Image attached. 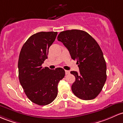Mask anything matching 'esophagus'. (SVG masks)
Here are the masks:
<instances>
[{
  "label": "esophagus",
  "instance_id": "obj_1",
  "mask_svg": "<svg viewBox=\"0 0 123 123\" xmlns=\"http://www.w3.org/2000/svg\"><path fill=\"white\" fill-rule=\"evenodd\" d=\"M70 73V72L69 71H67V70H65V74L66 75H68V74H69Z\"/></svg>",
  "mask_w": 123,
  "mask_h": 123
}]
</instances>
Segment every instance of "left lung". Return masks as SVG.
Returning <instances> with one entry per match:
<instances>
[{
  "label": "left lung",
  "mask_w": 123,
  "mask_h": 123,
  "mask_svg": "<svg viewBox=\"0 0 123 123\" xmlns=\"http://www.w3.org/2000/svg\"><path fill=\"white\" fill-rule=\"evenodd\" d=\"M58 40L68 49L71 58L76 60L79 72L71 71L75 77L72 91L79 99H93L102 91L106 82V64L96 41L87 32L71 30L61 32Z\"/></svg>",
  "instance_id": "1"
}]
</instances>
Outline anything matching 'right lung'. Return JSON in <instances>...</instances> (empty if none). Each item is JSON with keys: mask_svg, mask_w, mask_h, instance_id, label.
Masks as SVG:
<instances>
[{"mask_svg": "<svg viewBox=\"0 0 123 123\" xmlns=\"http://www.w3.org/2000/svg\"><path fill=\"white\" fill-rule=\"evenodd\" d=\"M57 32H39L32 35L23 45L18 62V78L27 98L40 106L54 100L58 84L65 72L61 68H43L48 49L55 41Z\"/></svg>", "mask_w": 123, "mask_h": 123, "instance_id": "add662e5", "label": "right lung"}]
</instances>
